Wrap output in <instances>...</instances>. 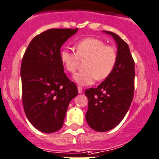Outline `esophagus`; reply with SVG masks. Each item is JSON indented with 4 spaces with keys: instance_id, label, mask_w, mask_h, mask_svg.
<instances>
[{
    "instance_id": "esophagus-1",
    "label": "esophagus",
    "mask_w": 159,
    "mask_h": 159,
    "mask_svg": "<svg viewBox=\"0 0 159 159\" xmlns=\"http://www.w3.org/2000/svg\"><path fill=\"white\" fill-rule=\"evenodd\" d=\"M78 93H82V92H83L82 88H81V87H80V86H78Z\"/></svg>"
}]
</instances>
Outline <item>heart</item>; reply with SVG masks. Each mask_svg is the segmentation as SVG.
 Listing matches in <instances>:
<instances>
[{
	"label": "heart",
	"mask_w": 159,
	"mask_h": 159,
	"mask_svg": "<svg viewBox=\"0 0 159 159\" xmlns=\"http://www.w3.org/2000/svg\"><path fill=\"white\" fill-rule=\"evenodd\" d=\"M75 51L64 48L60 59L66 70L75 73L80 60L84 63V70L77 73L74 78L81 85H89L95 80L103 81L111 75L116 65L117 52L114 47L95 38L81 40L75 45Z\"/></svg>",
	"instance_id": "b5f03b06"
}]
</instances>
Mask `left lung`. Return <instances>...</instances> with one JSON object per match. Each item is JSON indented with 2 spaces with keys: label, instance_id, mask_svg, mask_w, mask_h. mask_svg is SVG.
Wrapping results in <instances>:
<instances>
[{
  "label": "left lung",
  "instance_id": "obj_1",
  "mask_svg": "<svg viewBox=\"0 0 159 159\" xmlns=\"http://www.w3.org/2000/svg\"><path fill=\"white\" fill-rule=\"evenodd\" d=\"M118 45V58L113 71L97 88L85 90L89 108L87 123L97 132H106L117 126L129 111L134 93L135 65L127 43L111 31Z\"/></svg>",
  "mask_w": 159,
  "mask_h": 159
}]
</instances>
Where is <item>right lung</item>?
<instances>
[{
  "label": "right lung",
  "mask_w": 159,
  "mask_h": 159,
  "mask_svg": "<svg viewBox=\"0 0 159 159\" xmlns=\"http://www.w3.org/2000/svg\"><path fill=\"white\" fill-rule=\"evenodd\" d=\"M76 29H50L33 38L21 64L22 99L30 122L39 131L52 133L62 128L68 105L78 95L60 59L63 43Z\"/></svg>",
  "instance_id": "1"
}]
</instances>
